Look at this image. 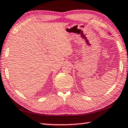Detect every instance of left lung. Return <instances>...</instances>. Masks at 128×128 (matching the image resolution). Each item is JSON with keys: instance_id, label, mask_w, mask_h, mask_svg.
<instances>
[{"instance_id": "left-lung-1", "label": "left lung", "mask_w": 128, "mask_h": 128, "mask_svg": "<svg viewBox=\"0 0 128 128\" xmlns=\"http://www.w3.org/2000/svg\"><path fill=\"white\" fill-rule=\"evenodd\" d=\"M109 34H110V33H109Z\"/></svg>"}]
</instances>
